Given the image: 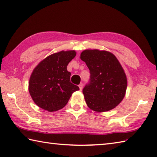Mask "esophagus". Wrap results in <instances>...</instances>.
I'll return each instance as SVG.
<instances>
[{"label": "esophagus", "instance_id": "1", "mask_svg": "<svg viewBox=\"0 0 157 157\" xmlns=\"http://www.w3.org/2000/svg\"><path fill=\"white\" fill-rule=\"evenodd\" d=\"M79 90H82V88H83V84H82V83H81V84L79 85Z\"/></svg>", "mask_w": 157, "mask_h": 157}]
</instances>
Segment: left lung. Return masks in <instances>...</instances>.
Here are the masks:
<instances>
[{"mask_svg": "<svg viewBox=\"0 0 157 157\" xmlns=\"http://www.w3.org/2000/svg\"><path fill=\"white\" fill-rule=\"evenodd\" d=\"M80 58L90 70L89 82L83 88L88 106L97 112L114 109L122 101L127 89L125 73L112 53L85 50Z\"/></svg>", "mask_w": 157, "mask_h": 157, "instance_id": "1", "label": "left lung"}]
</instances>
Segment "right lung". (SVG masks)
<instances>
[{
  "mask_svg": "<svg viewBox=\"0 0 157 157\" xmlns=\"http://www.w3.org/2000/svg\"><path fill=\"white\" fill-rule=\"evenodd\" d=\"M75 51H61L47 56L33 71L29 92L40 107L52 112L67 105L73 92L79 90L70 81L67 66L75 57Z\"/></svg>",
  "mask_w": 157,
  "mask_h": 157,
  "instance_id": "add662e5",
  "label": "right lung"
}]
</instances>
